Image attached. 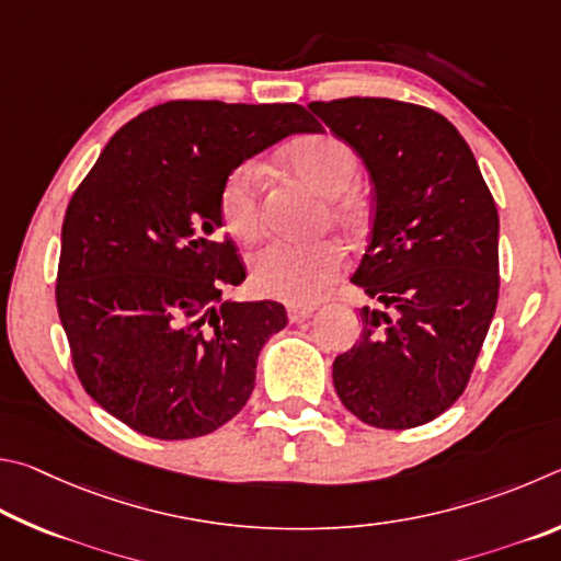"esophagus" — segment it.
Instances as JSON below:
<instances>
[{
	"instance_id": "obj_1",
	"label": "esophagus",
	"mask_w": 561,
	"mask_h": 561,
	"mask_svg": "<svg viewBox=\"0 0 561 561\" xmlns=\"http://www.w3.org/2000/svg\"><path fill=\"white\" fill-rule=\"evenodd\" d=\"M312 312H316V306H288V318L290 322H302L308 320Z\"/></svg>"
}]
</instances>
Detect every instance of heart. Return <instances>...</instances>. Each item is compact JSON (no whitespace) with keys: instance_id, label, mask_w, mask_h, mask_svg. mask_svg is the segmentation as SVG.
<instances>
[{"instance_id":"1","label":"heart","mask_w":561,"mask_h":561,"mask_svg":"<svg viewBox=\"0 0 561 561\" xmlns=\"http://www.w3.org/2000/svg\"><path fill=\"white\" fill-rule=\"evenodd\" d=\"M288 170L318 194L332 196L325 202L328 221L352 231L357 226V206L340 199V192L355 182L359 160L352 147L335 135L302 137L286 152ZM263 174L255 162H243L229 172L219 192V216L226 233L241 243L261 236ZM345 268V259L335 243H268L251 261V288L265 298L293 306L318 300Z\"/></svg>"}]
</instances>
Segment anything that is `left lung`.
Masks as SVG:
<instances>
[{"label": "left lung", "mask_w": 561, "mask_h": 561, "mask_svg": "<svg viewBox=\"0 0 561 561\" xmlns=\"http://www.w3.org/2000/svg\"><path fill=\"white\" fill-rule=\"evenodd\" d=\"M375 182L367 253L352 280L362 335L335 357L347 411L375 428H416L463 394L500 293L497 209L468 142L444 115L391 98L308 105Z\"/></svg>", "instance_id": "1"}]
</instances>
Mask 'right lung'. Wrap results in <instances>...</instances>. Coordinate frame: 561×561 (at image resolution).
Wrapping results in <instances>:
<instances>
[{
	"label": "right lung",
	"mask_w": 561,
	"mask_h": 561,
	"mask_svg": "<svg viewBox=\"0 0 561 561\" xmlns=\"http://www.w3.org/2000/svg\"><path fill=\"white\" fill-rule=\"evenodd\" d=\"M320 130L296 103L170 101L111 137L68 202L56 275L73 369L107 414L182 440L243 409L288 316L273 300H221L245 265L219 233V192L255 152Z\"/></svg>",
	"instance_id": "right-lung-1"
}]
</instances>
